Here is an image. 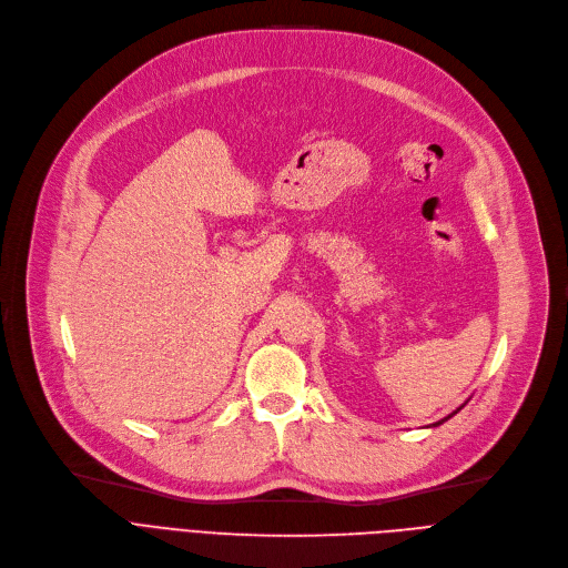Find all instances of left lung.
Segmentation results:
<instances>
[{
	"label": "left lung",
	"mask_w": 568,
	"mask_h": 568,
	"mask_svg": "<svg viewBox=\"0 0 568 568\" xmlns=\"http://www.w3.org/2000/svg\"><path fill=\"white\" fill-rule=\"evenodd\" d=\"M463 406H465V404H463ZM463 406H460V408H463ZM460 408H456V410H454V413H452V415H447V417H445V419H440V422H436V424H433V426H440V424H443V422H447V419H449V417H454V415H456V413H458V410H460Z\"/></svg>",
	"instance_id": "1"
}]
</instances>
